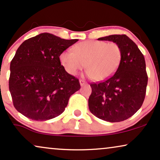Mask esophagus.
<instances>
[{
    "instance_id": "1",
    "label": "esophagus",
    "mask_w": 160,
    "mask_h": 160,
    "mask_svg": "<svg viewBox=\"0 0 160 160\" xmlns=\"http://www.w3.org/2000/svg\"><path fill=\"white\" fill-rule=\"evenodd\" d=\"M86 83V81H85V80H80V86H82L83 85H85Z\"/></svg>"
}]
</instances>
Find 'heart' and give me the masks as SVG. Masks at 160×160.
Here are the masks:
<instances>
[{
  "mask_svg": "<svg viewBox=\"0 0 160 160\" xmlns=\"http://www.w3.org/2000/svg\"><path fill=\"white\" fill-rule=\"evenodd\" d=\"M73 50L63 51L60 55V61L66 71L74 75L86 67L88 76L97 81L111 76L122 58L121 47L116 42L88 40L77 44Z\"/></svg>",
  "mask_w": 160,
  "mask_h": 160,
  "instance_id": "heart-1",
  "label": "heart"
}]
</instances>
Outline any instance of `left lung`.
<instances>
[{"instance_id":"obj_1","label":"left lung","mask_w":160,"mask_h":160,"mask_svg":"<svg viewBox=\"0 0 160 160\" xmlns=\"http://www.w3.org/2000/svg\"><path fill=\"white\" fill-rule=\"evenodd\" d=\"M98 40L118 44L122 50V58L112 76L104 81L91 83L92 92L88 108L97 118L119 122L130 118L142 105L148 83L146 61L136 44L125 34Z\"/></svg>"}]
</instances>
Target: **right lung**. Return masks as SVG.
<instances>
[{
    "instance_id": "obj_1",
    "label": "right lung",
    "mask_w": 160,
    "mask_h": 160,
    "mask_svg": "<svg viewBox=\"0 0 160 160\" xmlns=\"http://www.w3.org/2000/svg\"><path fill=\"white\" fill-rule=\"evenodd\" d=\"M78 41L43 33L21 44L11 61L8 81L18 112L32 120L46 121L64 111L80 85L67 72L59 57Z\"/></svg>"
}]
</instances>
